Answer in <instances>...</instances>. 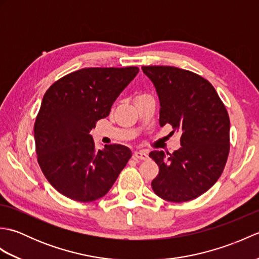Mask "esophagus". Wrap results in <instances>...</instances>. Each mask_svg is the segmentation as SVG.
<instances>
[{"instance_id":"1","label":"esophagus","mask_w":259,"mask_h":259,"mask_svg":"<svg viewBox=\"0 0 259 259\" xmlns=\"http://www.w3.org/2000/svg\"><path fill=\"white\" fill-rule=\"evenodd\" d=\"M134 157L139 160H147L148 159V152L145 150H138L134 153Z\"/></svg>"}]
</instances>
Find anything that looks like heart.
<instances>
[{"label":"heart","mask_w":259,"mask_h":259,"mask_svg":"<svg viewBox=\"0 0 259 259\" xmlns=\"http://www.w3.org/2000/svg\"><path fill=\"white\" fill-rule=\"evenodd\" d=\"M140 97H141V96H140Z\"/></svg>","instance_id":"obj_1"}]
</instances>
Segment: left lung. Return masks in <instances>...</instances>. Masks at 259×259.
I'll return each mask as SVG.
<instances>
[{
  "label": "left lung",
  "instance_id": "8db88e82",
  "mask_svg": "<svg viewBox=\"0 0 259 259\" xmlns=\"http://www.w3.org/2000/svg\"><path fill=\"white\" fill-rule=\"evenodd\" d=\"M156 88L160 103L159 123L180 131L174 153L153 150L159 166L152 180L155 194L164 200H192L216 184L229 153V117L214 88L190 71L175 67H142Z\"/></svg>",
  "mask_w": 259,
  "mask_h": 259
}]
</instances>
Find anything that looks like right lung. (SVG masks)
Instances as JSON below:
<instances>
[{"instance_id": "obj_1", "label": "right lung", "mask_w": 259, "mask_h": 259, "mask_svg": "<svg viewBox=\"0 0 259 259\" xmlns=\"http://www.w3.org/2000/svg\"><path fill=\"white\" fill-rule=\"evenodd\" d=\"M139 69L88 68L53 83L34 124L37 161L60 194L89 202L103 197L133 156L122 145L96 149L90 130L109 115L115 99Z\"/></svg>"}]
</instances>
